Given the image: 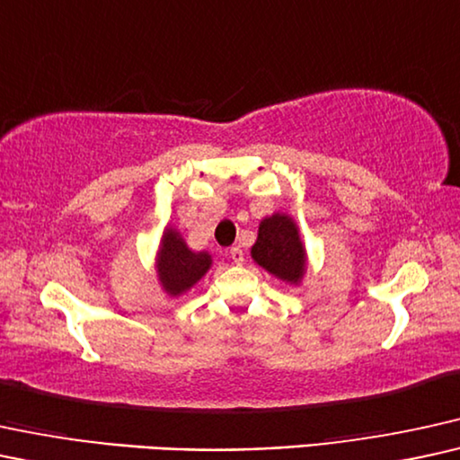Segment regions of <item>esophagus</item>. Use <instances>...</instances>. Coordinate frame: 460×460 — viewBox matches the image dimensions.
Returning <instances> with one entry per match:
<instances>
[{"mask_svg":"<svg viewBox=\"0 0 460 460\" xmlns=\"http://www.w3.org/2000/svg\"><path fill=\"white\" fill-rule=\"evenodd\" d=\"M229 259L234 261L235 265H242V261H243V250L240 248V246H234L229 250Z\"/></svg>","mask_w":460,"mask_h":460,"instance_id":"1","label":"esophagus"}]
</instances>
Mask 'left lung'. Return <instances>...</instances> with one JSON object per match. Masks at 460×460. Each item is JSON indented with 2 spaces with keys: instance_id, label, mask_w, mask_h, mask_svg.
Masks as SVG:
<instances>
[{
  "instance_id": "left-lung-1",
  "label": "left lung",
  "mask_w": 460,
  "mask_h": 460,
  "mask_svg": "<svg viewBox=\"0 0 460 460\" xmlns=\"http://www.w3.org/2000/svg\"><path fill=\"white\" fill-rule=\"evenodd\" d=\"M254 263L278 280L301 287L307 273V250L301 231L287 212H273L259 223V235L250 248Z\"/></svg>"
}]
</instances>
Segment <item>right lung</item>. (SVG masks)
<instances>
[{
	"instance_id": "1",
	"label": "right lung",
	"mask_w": 460,
	"mask_h": 460,
	"mask_svg": "<svg viewBox=\"0 0 460 460\" xmlns=\"http://www.w3.org/2000/svg\"><path fill=\"white\" fill-rule=\"evenodd\" d=\"M212 254L208 250L189 248L176 226L163 229L155 257V271L159 287L167 297H182L210 271Z\"/></svg>"
}]
</instances>
